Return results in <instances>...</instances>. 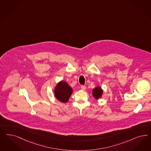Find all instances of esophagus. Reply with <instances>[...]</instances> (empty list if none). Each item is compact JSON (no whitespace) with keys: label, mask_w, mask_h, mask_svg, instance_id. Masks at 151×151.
<instances>
[{"label":"esophagus","mask_w":151,"mask_h":151,"mask_svg":"<svg viewBox=\"0 0 151 151\" xmlns=\"http://www.w3.org/2000/svg\"><path fill=\"white\" fill-rule=\"evenodd\" d=\"M81 89H82L83 91H84V90H86V87L85 86H81Z\"/></svg>","instance_id":"obj_1"}]
</instances>
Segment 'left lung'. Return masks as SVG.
<instances>
[{
  "mask_svg": "<svg viewBox=\"0 0 151 151\" xmlns=\"http://www.w3.org/2000/svg\"><path fill=\"white\" fill-rule=\"evenodd\" d=\"M92 95L95 99H98L102 97L103 94V90L100 87H97L94 88L92 91Z\"/></svg>",
  "mask_w": 151,
  "mask_h": 151,
  "instance_id": "1",
  "label": "left lung"
}]
</instances>
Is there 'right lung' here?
<instances>
[{
  "label": "right lung",
  "mask_w": 151,
  "mask_h": 151,
  "mask_svg": "<svg viewBox=\"0 0 151 151\" xmlns=\"http://www.w3.org/2000/svg\"><path fill=\"white\" fill-rule=\"evenodd\" d=\"M72 93V88L66 82L63 81L57 84L54 89L55 97L59 101L62 103L67 102Z\"/></svg>",
  "instance_id": "obj_1"
}]
</instances>
